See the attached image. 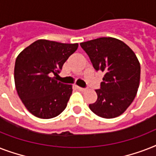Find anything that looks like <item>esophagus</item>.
<instances>
[{"label": "esophagus", "mask_w": 156, "mask_h": 156, "mask_svg": "<svg viewBox=\"0 0 156 156\" xmlns=\"http://www.w3.org/2000/svg\"><path fill=\"white\" fill-rule=\"evenodd\" d=\"M77 88H78L79 90H81V91H84V90H85V88L80 87H77Z\"/></svg>", "instance_id": "34e87169"}]
</instances>
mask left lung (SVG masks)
I'll return each mask as SVG.
<instances>
[{
	"mask_svg": "<svg viewBox=\"0 0 156 156\" xmlns=\"http://www.w3.org/2000/svg\"><path fill=\"white\" fill-rule=\"evenodd\" d=\"M96 71L104 73L97 100L89 108L103 118H114L133 102L140 82L141 68L128 45L112 37L98 38L80 44Z\"/></svg>",
	"mask_w": 156,
	"mask_h": 156,
	"instance_id": "left-lung-1",
	"label": "left lung"
}]
</instances>
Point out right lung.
<instances>
[{
	"instance_id": "right-lung-1",
	"label": "right lung",
	"mask_w": 156,
	"mask_h": 156,
	"mask_svg": "<svg viewBox=\"0 0 156 156\" xmlns=\"http://www.w3.org/2000/svg\"><path fill=\"white\" fill-rule=\"evenodd\" d=\"M78 47V44L39 40L18 56L14 66L16 90L34 116L50 119L65 110L72 94V86L52 76L58 75L64 63Z\"/></svg>"
}]
</instances>
